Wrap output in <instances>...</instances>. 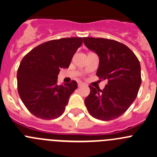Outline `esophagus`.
I'll use <instances>...</instances> for the list:
<instances>
[{
    "mask_svg": "<svg viewBox=\"0 0 157 157\" xmlns=\"http://www.w3.org/2000/svg\"><path fill=\"white\" fill-rule=\"evenodd\" d=\"M84 86V83H78V87H81V86Z\"/></svg>",
    "mask_w": 157,
    "mask_h": 157,
    "instance_id": "obj_1",
    "label": "esophagus"
}]
</instances>
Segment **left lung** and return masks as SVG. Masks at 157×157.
Returning <instances> with one entry per match:
<instances>
[{"label":"left lung","mask_w":157,"mask_h":157,"mask_svg":"<svg viewBox=\"0 0 157 157\" xmlns=\"http://www.w3.org/2000/svg\"><path fill=\"white\" fill-rule=\"evenodd\" d=\"M83 42L99 57L97 77L108 80L103 90L90 86L85 105L96 119H115L127 111L137 97L141 84L140 62L131 49L117 41L86 37Z\"/></svg>","instance_id":"8db88e82"}]
</instances>
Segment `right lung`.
I'll use <instances>...</instances> for the list:
<instances>
[{
    "label": "right lung",
    "mask_w": 157,
    "mask_h": 157,
    "mask_svg": "<svg viewBox=\"0 0 157 157\" xmlns=\"http://www.w3.org/2000/svg\"><path fill=\"white\" fill-rule=\"evenodd\" d=\"M83 39L64 38L38 45L23 58L17 72L18 93L33 115L53 119L64 112L69 98L77 88V82L58 85L61 68L69 67Z\"/></svg>",
    "instance_id": "obj_1"
}]
</instances>
